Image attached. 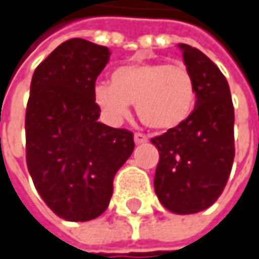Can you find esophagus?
I'll return each instance as SVG.
<instances>
[{
    "label": "esophagus",
    "instance_id": "obj_1",
    "mask_svg": "<svg viewBox=\"0 0 259 259\" xmlns=\"http://www.w3.org/2000/svg\"><path fill=\"white\" fill-rule=\"evenodd\" d=\"M135 144H138V145H141V144H145V142H148V138L145 136V135H142V133H135Z\"/></svg>",
    "mask_w": 259,
    "mask_h": 259
}]
</instances>
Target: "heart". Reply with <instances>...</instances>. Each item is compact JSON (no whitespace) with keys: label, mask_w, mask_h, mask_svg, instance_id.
<instances>
[{"label":"heart","mask_w":259,"mask_h":259,"mask_svg":"<svg viewBox=\"0 0 259 259\" xmlns=\"http://www.w3.org/2000/svg\"><path fill=\"white\" fill-rule=\"evenodd\" d=\"M93 99L108 121L118 124L135 102L141 121L157 132L184 124L194 111L197 87L184 65L163 62H136L117 68L111 82L93 87Z\"/></svg>","instance_id":"b5f03b06"}]
</instances>
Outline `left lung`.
I'll use <instances>...</instances> for the list:
<instances>
[{
	"label": "left lung",
	"instance_id": "1",
	"mask_svg": "<svg viewBox=\"0 0 259 259\" xmlns=\"http://www.w3.org/2000/svg\"><path fill=\"white\" fill-rule=\"evenodd\" d=\"M178 47L197 99L184 124L151 139L160 154L154 190L167 210L188 215L212 206L224 191L234 160V108L220 68L188 44Z\"/></svg>",
	"mask_w": 259,
	"mask_h": 259
}]
</instances>
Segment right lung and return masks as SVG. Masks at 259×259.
<instances>
[{
	"instance_id": "add662e5",
	"label": "right lung",
	"mask_w": 259,
	"mask_h": 259,
	"mask_svg": "<svg viewBox=\"0 0 259 259\" xmlns=\"http://www.w3.org/2000/svg\"><path fill=\"white\" fill-rule=\"evenodd\" d=\"M109 49L82 38L62 42L36 66L26 106V164L38 194L66 221L105 212L112 181L129 158L133 133L98 121L93 99Z\"/></svg>"
}]
</instances>
